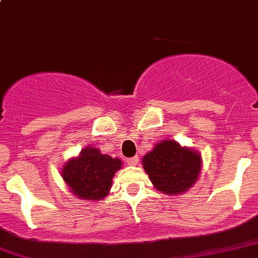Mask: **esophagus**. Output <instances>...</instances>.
Here are the masks:
<instances>
[{
    "label": "esophagus",
    "mask_w": 258,
    "mask_h": 258,
    "mask_svg": "<svg viewBox=\"0 0 258 258\" xmlns=\"http://www.w3.org/2000/svg\"><path fill=\"white\" fill-rule=\"evenodd\" d=\"M139 161H140V158L137 157V156H135V157L127 158V160H126V162L128 163L130 166H136L137 163H139Z\"/></svg>",
    "instance_id": "esophagus-1"
}]
</instances>
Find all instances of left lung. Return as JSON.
I'll return each mask as SVG.
<instances>
[{
  "label": "left lung",
  "mask_w": 258,
  "mask_h": 258,
  "mask_svg": "<svg viewBox=\"0 0 258 258\" xmlns=\"http://www.w3.org/2000/svg\"><path fill=\"white\" fill-rule=\"evenodd\" d=\"M142 165L158 191L178 195L194 186L199 178L201 156L196 151L167 140L156 145L145 156Z\"/></svg>",
  "instance_id": "8db88e82"
}]
</instances>
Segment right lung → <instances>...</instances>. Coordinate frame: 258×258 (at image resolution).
Segmentation results:
<instances>
[{"instance_id": "1", "label": "right lung", "mask_w": 258, "mask_h": 258, "mask_svg": "<svg viewBox=\"0 0 258 258\" xmlns=\"http://www.w3.org/2000/svg\"><path fill=\"white\" fill-rule=\"evenodd\" d=\"M121 160L102 155L93 147L81 151L80 157L70 160L62 170V177L71 192L85 200H101L107 196L114 172Z\"/></svg>"}]
</instances>
